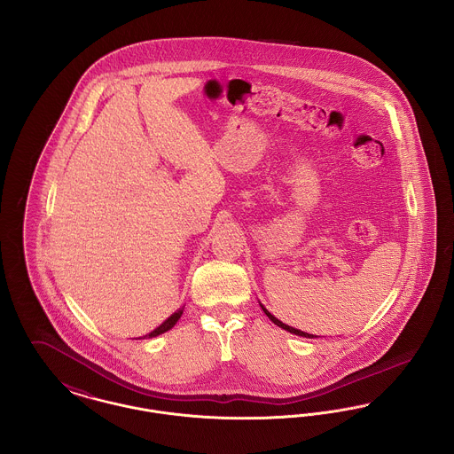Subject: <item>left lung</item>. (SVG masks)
<instances>
[{"mask_svg":"<svg viewBox=\"0 0 454 454\" xmlns=\"http://www.w3.org/2000/svg\"><path fill=\"white\" fill-rule=\"evenodd\" d=\"M262 309H263V313L274 322V324L278 325V326H281L284 330H287V332H291V333H294V335H300V337H306V339H315L317 335H311V333H306V332H301V330H298V328H293V326H289V325L282 324L281 320H278L274 315H270L263 306H262Z\"/></svg>","mask_w":454,"mask_h":454,"instance_id":"obj_1","label":"left lung"}]
</instances>
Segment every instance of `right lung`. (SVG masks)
Wrapping results in <instances>:
<instances>
[{
    "instance_id": "right-lung-1",
    "label": "right lung",
    "mask_w": 454,
    "mask_h": 454,
    "mask_svg": "<svg viewBox=\"0 0 454 454\" xmlns=\"http://www.w3.org/2000/svg\"><path fill=\"white\" fill-rule=\"evenodd\" d=\"M182 313H184V309H178L176 313H173L172 317L168 318V320H165L163 324L160 325L158 328H154L153 330L152 333H148V335H145L143 339H152V337H156V335H160V333H165L167 330H170L172 328L173 325L176 324L178 322V318L182 317Z\"/></svg>"
}]
</instances>
